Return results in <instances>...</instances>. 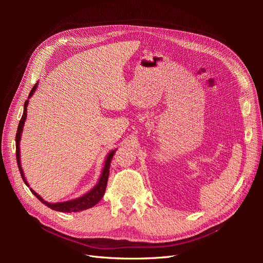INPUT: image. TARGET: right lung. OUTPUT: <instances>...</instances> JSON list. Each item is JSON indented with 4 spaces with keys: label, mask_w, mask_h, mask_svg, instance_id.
<instances>
[{
    "label": "right lung",
    "mask_w": 263,
    "mask_h": 263,
    "mask_svg": "<svg viewBox=\"0 0 263 263\" xmlns=\"http://www.w3.org/2000/svg\"><path fill=\"white\" fill-rule=\"evenodd\" d=\"M36 87H37V84H35V86L33 87V89H31L28 98H30L31 95H33V93L36 90ZM27 104H28V100L25 102V104H24V112H23V116H22L20 124H18V128H17L16 138H15V141H16V161H17V165H18V169H20V172H21V176H22L23 181L25 182V184L27 186H29L25 177H24V172L22 170L21 159H20V140H21L22 132H23V126H24V123H25V119H26V116H27V108H26ZM115 151H116V149L113 150V151H110V153L108 154L106 160H105L104 168H103L101 178L98 182V184L95 185L90 191V192H87L85 195L79 197V198H76V200H72V201L62 202V203H52L51 204V203L44 201L43 198L35 192V191L30 189L31 193H33L42 203H44L46 206H48L49 209H51L53 211L71 213V212H80V211H83V210H87V209L93 208L95 204H98L102 200L103 195H104V193H105L106 185H107V180H108V174H109V168H110V161H112Z\"/></svg>",
    "instance_id": "1"
}]
</instances>
